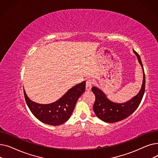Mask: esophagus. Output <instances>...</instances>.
<instances>
[{"instance_id":"1","label":"esophagus","mask_w":158,"mask_h":158,"mask_svg":"<svg viewBox=\"0 0 158 158\" xmlns=\"http://www.w3.org/2000/svg\"><path fill=\"white\" fill-rule=\"evenodd\" d=\"M92 82L91 80H88L86 81V89L87 91H89L91 89H92Z\"/></svg>"}]
</instances>
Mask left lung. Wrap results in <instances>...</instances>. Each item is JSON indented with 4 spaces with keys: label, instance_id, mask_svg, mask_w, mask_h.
Here are the masks:
<instances>
[{
    "label": "left lung",
    "instance_id": "left-lung-1",
    "mask_svg": "<svg viewBox=\"0 0 158 158\" xmlns=\"http://www.w3.org/2000/svg\"><path fill=\"white\" fill-rule=\"evenodd\" d=\"M138 58V61L142 66L143 71L142 85L139 92L130 100L123 102H114L107 97L106 95L100 88L94 86L92 92L95 96V101L93 107L97 117L107 123H114L127 118L139 106L145 93V77L143 66L139 54L133 50Z\"/></svg>",
    "mask_w": 158,
    "mask_h": 158
}]
</instances>
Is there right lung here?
<instances>
[{
    "label": "right lung",
    "mask_w": 158,
    "mask_h": 158,
    "mask_svg": "<svg viewBox=\"0 0 158 158\" xmlns=\"http://www.w3.org/2000/svg\"><path fill=\"white\" fill-rule=\"evenodd\" d=\"M86 82L73 86L57 101L42 104L31 101L23 89L25 99L31 113L40 121L51 126H60L71 117L77 101L85 91Z\"/></svg>",
    "instance_id": "1"
}]
</instances>
